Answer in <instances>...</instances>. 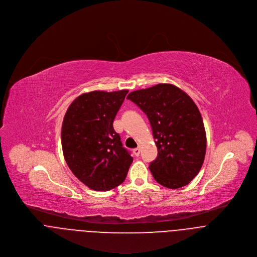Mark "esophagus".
I'll return each instance as SVG.
<instances>
[{"label":"esophagus","instance_id":"esophagus-1","mask_svg":"<svg viewBox=\"0 0 257 257\" xmlns=\"http://www.w3.org/2000/svg\"><path fill=\"white\" fill-rule=\"evenodd\" d=\"M140 151H141L140 147H137V148H135V149L133 150V153L136 155V156H139V155H140Z\"/></svg>","mask_w":257,"mask_h":257}]
</instances>
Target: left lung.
Wrapping results in <instances>:
<instances>
[{
  "instance_id": "obj_1",
  "label": "left lung",
  "mask_w": 257,
  "mask_h": 257,
  "mask_svg": "<svg viewBox=\"0 0 257 257\" xmlns=\"http://www.w3.org/2000/svg\"><path fill=\"white\" fill-rule=\"evenodd\" d=\"M147 115L158 156L149 169L169 189L187 186L200 172L206 150L202 115L193 99L179 87L160 83L128 94Z\"/></svg>"
}]
</instances>
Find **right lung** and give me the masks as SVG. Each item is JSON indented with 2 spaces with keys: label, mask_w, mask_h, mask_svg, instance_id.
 Listing matches in <instances>:
<instances>
[{
  "label": "right lung",
  "mask_w": 257,
  "mask_h": 257,
  "mask_svg": "<svg viewBox=\"0 0 257 257\" xmlns=\"http://www.w3.org/2000/svg\"><path fill=\"white\" fill-rule=\"evenodd\" d=\"M128 90L91 91L79 95L64 115L61 146L73 175L94 191L122 184L133 158L113 128Z\"/></svg>",
  "instance_id": "obj_1"
}]
</instances>
